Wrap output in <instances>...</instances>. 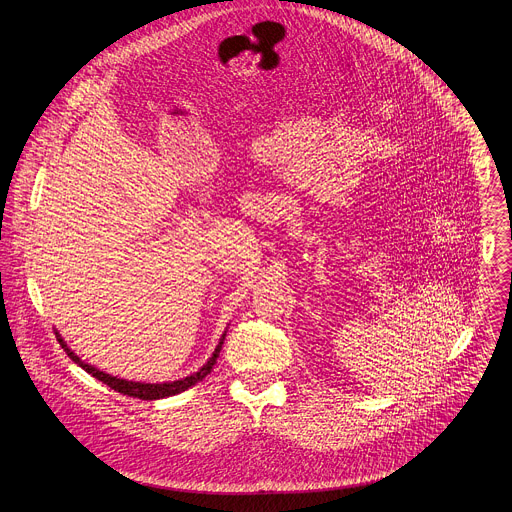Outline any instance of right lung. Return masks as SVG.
<instances>
[{
	"label": "right lung",
	"mask_w": 512,
	"mask_h": 512,
	"mask_svg": "<svg viewBox=\"0 0 512 512\" xmlns=\"http://www.w3.org/2000/svg\"><path fill=\"white\" fill-rule=\"evenodd\" d=\"M56 338H58V342L62 344V348L66 350V354H68L72 360H75V362L79 364V367H83L89 375H93L95 379H99L101 383H105L107 387H111L113 391H117V393H121V395L137 397V399H143V401H154V399H164V397H170V395H178V393H182V391L190 389L192 385L200 383V381H202V379L212 371L214 362H216V358H218V352H221V348H223V340H225V336H223V340L218 342V346H216L214 354L208 358V362L204 364V367H202L198 373H194V375H190V377H186V379H182V381L164 383V385H150V383H133V381H123V379H117V377L105 375L103 371H97L95 367H91V364L83 362V360H81L75 352H72L70 348H66L64 340L58 336V332H56Z\"/></svg>",
	"instance_id": "right-lung-1"
}]
</instances>
